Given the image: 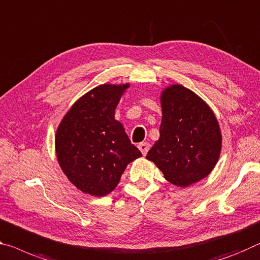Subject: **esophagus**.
Returning <instances> with one entry per match:
<instances>
[{"mask_svg":"<svg viewBox=\"0 0 260 260\" xmlns=\"http://www.w3.org/2000/svg\"><path fill=\"white\" fill-rule=\"evenodd\" d=\"M139 149H140V151L142 152V155L143 156H146L147 155V152H148V150H149V147H150V145L148 142H141V143H139Z\"/></svg>","mask_w":260,"mask_h":260,"instance_id":"obj_1","label":"esophagus"}]
</instances>
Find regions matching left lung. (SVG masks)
Masks as SVG:
<instances>
[{
	"instance_id": "obj_1",
	"label": "left lung",
	"mask_w": 260,
	"mask_h": 260,
	"mask_svg": "<svg viewBox=\"0 0 260 260\" xmlns=\"http://www.w3.org/2000/svg\"><path fill=\"white\" fill-rule=\"evenodd\" d=\"M160 106L159 139L147 159L155 163L169 183L187 187L207 177L219 160V121L207 103L182 84L163 89Z\"/></svg>"
}]
</instances>
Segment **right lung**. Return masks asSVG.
Segmentation results:
<instances>
[{"label": "right lung", "instance_id": "1", "mask_svg": "<svg viewBox=\"0 0 260 260\" xmlns=\"http://www.w3.org/2000/svg\"><path fill=\"white\" fill-rule=\"evenodd\" d=\"M129 83L101 84L74 103L55 133L59 166L86 194L108 196L126 167L142 154L132 145L115 109Z\"/></svg>", "mask_w": 260, "mask_h": 260}]
</instances>
